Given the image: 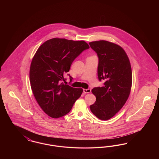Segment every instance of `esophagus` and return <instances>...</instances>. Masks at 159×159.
Listing matches in <instances>:
<instances>
[{
	"label": "esophagus",
	"instance_id": "1",
	"mask_svg": "<svg viewBox=\"0 0 159 159\" xmlns=\"http://www.w3.org/2000/svg\"><path fill=\"white\" fill-rule=\"evenodd\" d=\"M91 90L90 89H83V92L84 93H90Z\"/></svg>",
	"mask_w": 159,
	"mask_h": 159
}]
</instances>
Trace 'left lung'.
<instances>
[{"label": "left lung", "instance_id": "left-lung-1", "mask_svg": "<svg viewBox=\"0 0 159 159\" xmlns=\"http://www.w3.org/2000/svg\"><path fill=\"white\" fill-rule=\"evenodd\" d=\"M98 58V77L105 82L92 92L97 99L92 113L107 120L118 113L128 98L132 86V70L128 57L120 46L106 40L89 43Z\"/></svg>", "mask_w": 159, "mask_h": 159}]
</instances>
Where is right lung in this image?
Wrapping results in <instances>:
<instances>
[{"mask_svg": "<svg viewBox=\"0 0 159 159\" xmlns=\"http://www.w3.org/2000/svg\"><path fill=\"white\" fill-rule=\"evenodd\" d=\"M89 48L83 40L58 38L48 40L39 48L31 63V88L39 105L49 116L59 118L65 116L81 96L82 89L61 82L72 62Z\"/></svg>", "mask_w": 159, "mask_h": 159, "instance_id": "1", "label": "right lung"}]
</instances>
